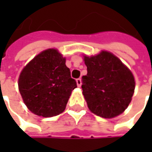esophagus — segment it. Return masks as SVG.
Here are the masks:
<instances>
[{
  "mask_svg": "<svg viewBox=\"0 0 152 152\" xmlns=\"http://www.w3.org/2000/svg\"><path fill=\"white\" fill-rule=\"evenodd\" d=\"M76 82H77V85H78V86H79V87H80V86H81V85H82V82H81V79H80V78L77 79H76Z\"/></svg>",
  "mask_w": 152,
  "mask_h": 152,
  "instance_id": "obj_1",
  "label": "esophagus"
}]
</instances>
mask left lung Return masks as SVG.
I'll use <instances>...</instances> for the list:
<instances>
[{
  "instance_id": "1",
  "label": "left lung",
  "mask_w": 152,
  "mask_h": 152,
  "mask_svg": "<svg viewBox=\"0 0 152 152\" xmlns=\"http://www.w3.org/2000/svg\"><path fill=\"white\" fill-rule=\"evenodd\" d=\"M85 63L87 74L82 77V90L89 109L105 118L124 112L135 87L130 70L107 51L85 56Z\"/></svg>"
}]
</instances>
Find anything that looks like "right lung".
Wrapping results in <instances>:
<instances>
[{
  "label": "right lung",
  "mask_w": 152,
  "mask_h": 152,
  "mask_svg": "<svg viewBox=\"0 0 152 152\" xmlns=\"http://www.w3.org/2000/svg\"><path fill=\"white\" fill-rule=\"evenodd\" d=\"M66 59L55 49L36 56L21 73L18 88L33 113L49 118L61 113L72 91L77 87Z\"/></svg>",
  "instance_id": "obj_1"
}]
</instances>
